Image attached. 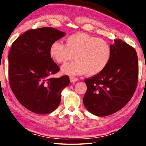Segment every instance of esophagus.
Returning <instances> with one entry per match:
<instances>
[{"mask_svg": "<svg viewBox=\"0 0 146 146\" xmlns=\"http://www.w3.org/2000/svg\"><path fill=\"white\" fill-rule=\"evenodd\" d=\"M70 80L71 82H77L78 80V79L77 78H75V77H70Z\"/></svg>", "mask_w": 146, "mask_h": 146, "instance_id": "esophagus-1", "label": "esophagus"}]
</instances>
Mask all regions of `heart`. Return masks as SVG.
Segmentation results:
<instances>
[{
  "mask_svg": "<svg viewBox=\"0 0 146 146\" xmlns=\"http://www.w3.org/2000/svg\"><path fill=\"white\" fill-rule=\"evenodd\" d=\"M50 54L58 63H65L74 58L76 60L62 67L65 74L78 76L86 72L95 76L108 64L111 48L104 40L85 33H76L66 39V44L56 41L50 48Z\"/></svg>",
  "mask_w": 146,
  "mask_h": 146,
  "instance_id": "heart-1",
  "label": "heart"
}]
</instances>
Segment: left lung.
Masks as SVG:
<instances>
[{
    "label": "left lung",
    "instance_id": "left-lung-1",
    "mask_svg": "<svg viewBox=\"0 0 146 146\" xmlns=\"http://www.w3.org/2000/svg\"><path fill=\"white\" fill-rule=\"evenodd\" d=\"M108 64L98 74L85 79L86 108L98 116H107L124 107L134 94L138 78L135 50L120 39L111 44Z\"/></svg>",
    "mask_w": 146,
    "mask_h": 146
}]
</instances>
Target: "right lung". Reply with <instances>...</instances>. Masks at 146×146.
<instances>
[{"instance_id":"right-lung-1","label":"right lung","mask_w":146,"mask_h":146,"mask_svg":"<svg viewBox=\"0 0 146 146\" xmlns=\"http://www.w3.org/2000/svg\"><path fill=\"white\" fill-rule=\"evenodd\" d=\"M65 33L51 27L26 31L16 39L9 54V78L13 92L23 106L38 114L52 112L69 85L68 76L53 78L60 70L50 54L52 44Z\"/></svg>"}]
</instances>
